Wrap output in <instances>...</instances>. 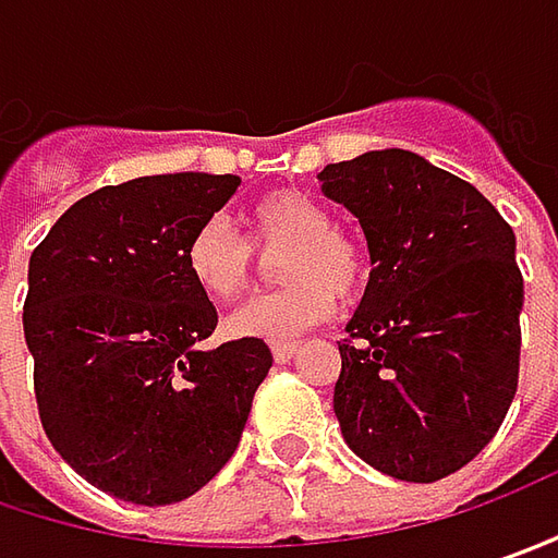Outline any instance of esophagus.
Listing matches in <instances>:
<instances>
[{
	"instance_id": "esophagus-1",
	"label": "esophagus",
	"mask_w": 558,
	"mask_h": 558,
	"mask_svg": "<svg viewBox=\"0 0 558 558\" xmlns=\"http://www.w3.org/2000/svg\"><path fill=\"white\" fill-rule=\"evenodd\" d=\"M296 350H300L296 340H283V343H275V347H271V355H275V362L283 365V362H290V359L296 355Z\"/></svg>"
}]
</instances>
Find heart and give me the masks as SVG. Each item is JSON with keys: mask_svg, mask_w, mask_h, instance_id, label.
<instances>
[{"mask_svg": "<svg viewBox=\"0 0 558 558\" xmlns=\"http://www.w3.org/2000/svg\"><path fill=\"white\" fill-rule=\"evenodd\" d=\"M255 246H287L275 293L233 308L228 330L243 340L283 343L327 322L340 293L355 296L372 275V258L359 240L337 231L330 208L305 190H271L246 208ZM186 271L215 300L240 296L253 278V246L221 215L206 218L186 243Z\"/></svg>", "mask_w": 558, "mask_h": 558, "instance_id": "b5f03b06", "label": "heart"}]
</instances>
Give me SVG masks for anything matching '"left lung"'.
<instances>
[{"mask_svg": "<svg viewBox=\"0 0 558 558\" xmlns=\"http://www.w3.org/2000/svg\"><path fill=\"white\" fill-rule=\"evenodd\" d=\"M318 181L359 218L375 265L340 343L343 440L390 477L440 481L494 440L515 400V233L472 183L405 149L327 165Z\"/></svg>", "mask_w": 558, "mask_h": 558, "instance_id": "8db88e82", "label": "left lung"}]
</instances>
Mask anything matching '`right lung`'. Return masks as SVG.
<instances>
[{
  "mask_svg": "<svg viewBox=\"0 0 558 558\" xmlns=\"http://www.w3.org/2000/svg\"><path fill=\"white\" fill-rule=\"evenodd\" d=\"M236 186L203 171L102 186L31 255L24 340L39 422L109 497L168 506L206 487L271 368L265 340L199 347L218 312L186 271V243Z\"/></svg>",
  "mask_w": 558,
  "mask_h": 558,
  "instance_id": "1",
  "label": "right lung"
}]
</instances>
